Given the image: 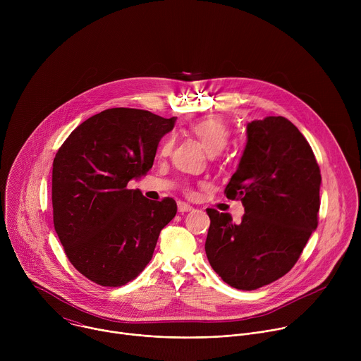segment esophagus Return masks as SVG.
<instances>
[{
    "label": "esophagus",
    "mask_w": 361,
    "mask_h": 361,
    "mask_svg": "<svg viewBox=\"0 0 361 361\" xmlns=\"http://www.w3.org/2000/svg\"><path fill=\"white\" fill-rule=\"evenodd\" d=\"M192 210V207L190 204H187V202H178V213H188V212H191Z\"/></svg>",
    "instance_id": "esophagus-1"
}]
</instances>
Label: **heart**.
I'll return each mask as SVG.
<instances>
[{"label": "heart", "instance_id": "heart-1", "mask_svg": "<svg viewBox=\"0 0 361 361\" xmlns=\"http://www.w3.org/2000/svg\"><path fill=\"white\" fill-rule=\"evenodd\" d=\"M188 130L192 135H195L201 141L204 148L210 154L220 152L227 145L230 138L228 124L221 117H217V116L194 120L188 126ZM171 145H173V141L167 138L161 147V152L167 154L171 149Z\"/></svg>", "mask_w": 361, "mask_h": 361}]
</instances>
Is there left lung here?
I'll use <instances>...</instances> for the list:
<instances>
[{
    "label": "left lung",
    "instance_id": "8db88e82",
    "mask_svg": "<svg viewBox=\"0 0 361 361\" xmlns=\"http://www.w3.org/2000/svg\"><path fill=\"white\" fill-rule=\"evenodd\" d=\"M322 174L313 149L284 117L247 124V144L224 192L241 200L244 216L207 209L205 254L213 270L234 288L267 286L297 263L317 228Z\"/></svg>",
    "mask_w": 361,
    "mask_h": 361
}]
</instances>
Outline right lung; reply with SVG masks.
I'll return each instance as SVG.
<instances>
[{"label":"right lung","instance_id":"1","mask_svg":"<svg viewBox=\"0 0 361 361\" xmlns=\"http://www.w3.org/2000/svg\"><path fill=\"white\" fill-rule=\"evenodd\" d=\"M177 117L110 109L80 124L53 163V217L71 264L88 280L120 287L149 263L177 204L151 201L130 180L152 167L157 147Z\"/></svg>","mask_w":361,"mask_h":361}]
</instances>
